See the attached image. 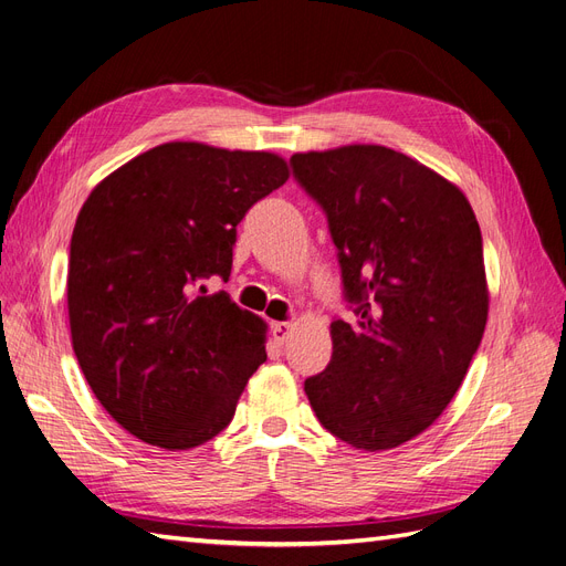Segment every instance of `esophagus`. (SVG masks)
<instances>
[{"label":"esophagus","instance_id":"obj_1","mask_svg":"<svg viewBox=\"0 0 566 566\" xmlns=\"http://www.w3.org/2000/svg\"><path fill=\"white\" fill-rule=\"evenodd\" d=\"M293 328H295V323L293 321H281V323H273L271 325V333H273V339L276 342H283L290 337V333H293Z\"/></svg>","mask_w":566,"mask_h":566}]
</instances>
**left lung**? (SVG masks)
I'll use <instances>...</instances> for the list:
<instances>
[{"mask_svg": "<svg viewBox=\"0 0 566 566\" xmlns=\"http://www.w3.org/2000/svg\"><path fill=\"white\" fill-rule=\"evenodd\" d=\"M328 217L345 297L333 356L304 382L316 418L361 451L397 449L451 403L489 316L482 231L465 193L375 144L295 153Z\"/></svg>", "mask_w": 566, "mask_h": 566, "instance_id": "1", "label": "left lung"}]
</instances>
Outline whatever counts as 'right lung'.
<instances>
[{"instance_id": "add662e5", "label": "right lung", "mask_w": 566, "mask_h": 566, "mask_svg": "<svg viewBox=\"0 0 566 566\" xmlns=\"http://www.w3.org/2000/svg\"><path fill=\"white\" fill-rule=\"evenodd\" d=\"M287 177L276 153L169 142L84 200L67 262L73 349L136 439L167 451L210 441L266 361V323L196 285L231 276L235 227Z\"/></svg>"}]
</instances>
